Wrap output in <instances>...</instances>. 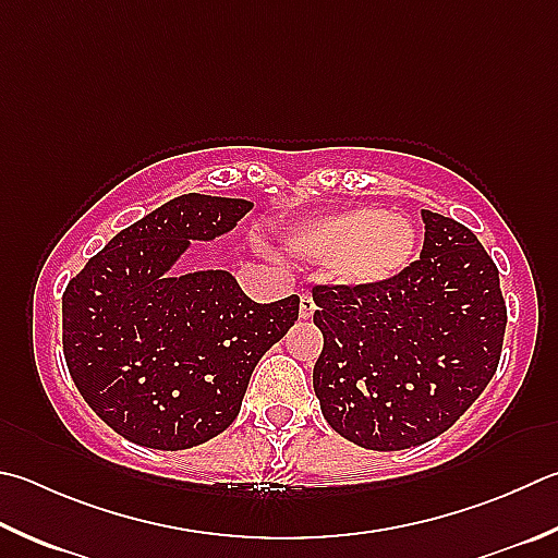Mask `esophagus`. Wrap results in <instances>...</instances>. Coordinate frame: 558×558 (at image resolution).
Returning <instances> with one entry per match:
<instances>
[{"label": "esophagus", "mask_w": 558, "mask_h": 558, "mask_svg": "<svg viewBox=\"0 0 558 558\" xmlns=\"http://www.w3.org/2000/svg\"><path fill=\"white\" fill-rule=\"evenodd\" d=\"M314 310H317V305H314V300H312L310 292H302V295H300V317L302 319H310L312 314H314Z\"/></svg>", "instance_id": "obj_1"}]
</instances>
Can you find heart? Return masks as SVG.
Masks as SVG:
<instances>
[{
  "mask_svg": "<svg viewBox=\"0 0 558 558\" xmlns=\"http://www.w3.org/2000/svg\"><path fill=\"white\" fill-rule=\"evenodd\" d=\"M292 244L314 260H331V270L349 286H378L398 276L414 253V229L400 215L356 207L312 219Z\"/></svg>",
  "mask_w": 558,
  "mask_h": 558,
  "instance_id": "heart-1",
  "label": "heart"
}]
</instances>
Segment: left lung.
<instances>
[{"label": "left lung", "instance_id": "1", "mask_svg": "<svg viewBox=\"0 0 558 558\" xmlns=\"http://www.w3.org/2000/svg\"><path fill=\"white\" fill-rule=\"evenodd\" d=\"M417 260L378 286L312 288L324 349L312 383L343 439L400 451L447 432L500 363L498 266L469 227L422 209Z\"/></svg>", "mask_w": 558, "mask_h": 558}]
</instances>
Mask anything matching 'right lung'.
Masks as SVG:
<instances>
[{"label":"right lung","mask_w":558,"mask_h":558,"mask_svg":"<svg viewBox=\"0 0 558 558\" xmlns=\"http://www.w3.org/2000/svg\"><path fill=\"white\" fill-rule=\"evenodd\" d=\"M253 205L182 195L109 241L63 292V353L80 395L121 437L190 449L236 420L263 353L300 298L253 302L227 270L170 276L190 241L227 234Z\"/></svg>","instance_id":"1"}]
</instances>
